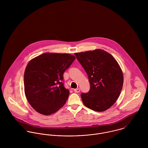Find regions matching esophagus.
Masks as SVG:
<instances>
[{
  "instance_id": "34e87169",
  "label": "esophagus",
  "mask_w": 148,
  "mask_h": 148,
  "mask_svg": "<svg viewBox=\"0 0 148 148\" xmlns=\"http://www.w3.org/2000/svg\"><path fill=\"white\" fill-rule=\"evenodd\" d=\"M74 92H76V93H79L80 91V89L79 88H77V89H75L74 90Z\"/></svg>"
}]
</instances>
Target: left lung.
Masks as SVG:
<instances>
[{"mask_svg":"<svg viewBox=\"0 0 148 148\" xmlns=\"http://www.w3.org/2000/svg\"><path fill=\"white\" fill-rule=\"evenodd\" d=\"M75 55L86 72L90 83L89 91L81 95L84 104L96 112L105 111L116 103L123 88L124 75L120 65L103 49Z\"/></svg>","mask_w":148,"mask_h":148,"instance_id":"8db88e82","label":"left lung"}]
</instances>
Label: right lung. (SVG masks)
I'll list each match as a JSON object with an SVG mask.
<instances>
[{
	"mask_svg": "<svg viewBox=\"0 0 148 148\" xmlns=\"http://www.w3.org/2000/svg\"><path fill=\"white\" fill-rule=\"evenodd\" d=\"M75 58L69 53L46 52L29 62L24 75V93L37 112L50 115L65 104L69 90L62 81Z\"/></svg>",
	"mask_w": 148,
	"mask_h": 148,
	"instance_id": "add662e5",
	"label": "right lung"
}]
</instances>
